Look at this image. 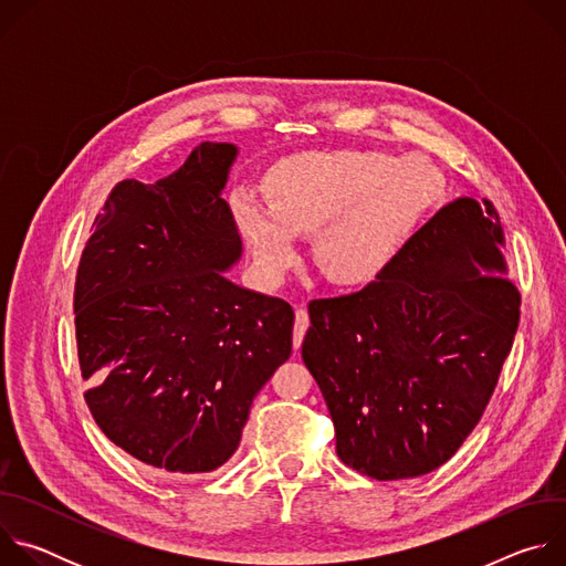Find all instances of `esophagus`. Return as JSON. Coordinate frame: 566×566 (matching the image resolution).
<instances>
[{
	"instance_id": "1",
	"label": "esophagus",
	"mask_w": 566,
	"mask_h": 566,
	"mask_svg": "<svg viewBox=\"0 0 566 566\" xmlns=\"http://www.w3.org/2000/svg\"><path fill=\"white\" fill-rule=\"evenodd\" d=\"M306 329H308V311H306V306H297V311H295V327H293V347L295 349L302 347Z\"/></svg>"
}]
</instances>
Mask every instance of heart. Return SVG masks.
<instances>
[{
	"label": "heart",
	"instance_id": "1",
	"mask_svg": "<svg viewBox=\"0 0 566 566\" xmlns=\"http://www.w3.org/2000/svg\"><path fill=\"white\" fill-rule=\"evenodd\" d=\"M443 190V175L421 156L297 151L266 168V201L234 195L230 210L266 282L293 266L295 237L311 234L319 275L340 289H360L387 269Z\"/></svg>",
	"mask_w": 566,
	"mask_h": 566
}]
</instances>
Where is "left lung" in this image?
<instances>
[{
  "label": "left lung",
  "instance_id": "left-lung-1",
  "mask_svg": "<svg viewBox=\"0 0 566 566\" xmlns=\"http://www.w3.org/2000/svg\"><path fill=\"white\" fill-rule=\"evenodd\" d=\"M495 206H443L363 291L308 304L302 358L343 463L378 479L443 465L479 423L511 354L520 291Z\"/></svg>",
  "mask_w": 566,
  "mask_h": 566
}]
</instances>
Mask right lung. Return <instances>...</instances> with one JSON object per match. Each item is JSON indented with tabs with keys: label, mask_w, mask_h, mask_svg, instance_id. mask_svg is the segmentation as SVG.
<instances>
[{
	"label": "right lung",
	"mask_w": 566,
	"mask_h": 566,
	"mask_svg": "<svg viewBox=\"0 0 566 566\" xmlns=\"http://www.w3.org/2000/svg\"><path fill=\"white\" fill-rule=\"evenodd\" d=\"M234 158L232 143H201L166 179L120 181L75 275L92 417L127 454L170 474L223 465L253 398L291 356V304L226 277L241 258L221 199Z\"/></svg>",
	"instance_id": "1"
}]
</instances>
